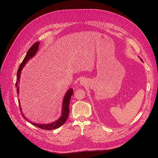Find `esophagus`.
Wrapping results in <instances>:
<instances>
[{
	"label": "esophagus",
	"mask_w": 158,
	"mask_h": 158,
	"mask_svg": "<svg viewBox=\"0 0 158 158\" xmlns=\"http://www.w3.org/2000/svg\"><path fill=\"white\" fill-rule=\"evenodd\" d=\"M80 83L81 85H84V84H85V83H86V82H85V80L84 79H82V80H80Z\"/></svg>",
	"instance_id": "esophagus-1"
}]
</instances>
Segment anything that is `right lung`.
Returning a JSON list of instances; mask_svg holds the SVG:
<instances>
[{"mask_svg":"<svg viewBox=\"0 0 158 158\" xmlns=\"http://www.w3.org/2000/svg\"><path fill=\"white\" fill-rule=\"evenodd\" d=\"M40 41L35 43L30 48L29 50L27 51L26 55L25 56V58L23 59V61L22 62L21 64L19 66V69L17 72V80L16 82V88H17V93L18 94H19V87H18V84L19 82H20V74H21V71L22 69L23 68V66L26 65V64L27 63L28 60H29L30 59H31L32 57L35 56L36 54V52L38 51V49H39V45H40ZM73 88H70L67 92L66 93L64 99H63V107H62V113H61V116L56 121H55L52 123L49 124H43V125H41V124H37L35 123H32L31 121H29V120L26 119V117L24 116V114H22V117L26 119L27 121L31 123L32 125L36 126L38 128H40L42 129H44V130H47V131H51V130H53V129H56L59 128L60 126H62L63 124L66 122V119H67L69 117V103L70 101V98L71 96L73 94ZM19 102V106H20V111H22L21 106H20V101H18Z\"/></svg>","mask_w":158,"mask_h":158,"instance_id":"right-lung-1","label":"right lung"}]
</instances>
